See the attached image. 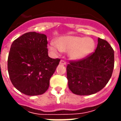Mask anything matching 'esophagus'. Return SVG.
<instances>
[{"label": "esophagus", "mask_w": 121, "mask_h": 121, "mask_svg": "<svg viewBox=\"0 0 121 121\" xmlns=\"http://www.w3.org/2000/svg\"><path fill=\"white\" fill-rule=\"evenodd\" d=\"M60 63L61 65H65L66 64H67V63L65 62V61L63 60H61L60 61Z\"/></svg>", "instance_id": "esophagus-1"}]
</instances>
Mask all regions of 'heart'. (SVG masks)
<instances>
[{"label":"heart","mask_w":121,"mask_h":121,"mask_svg":"<svg viewBox=\"0 0 121 121\" xmlns=\"http://www.w3.org/2000/svg\"><path fill=\"white\" fill-rule=\"evenodd\" d=\"M95 43L90 37L67 36L59 38L57 43L51 42L48 45L50 51L58 54L61 51H68L69 58L78 60L87 57L94 51Z\"/></svg>","instance_id":"obj_1"}]
</instances>
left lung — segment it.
I'll list each match as a JSON object with an SVG mask.
<instances>
[{"mask_svg": "<svg viewBox=\"0 0 121 121\" xmlns=\"http://www.w3.org/2000/svg\"><path fill=\"white\" fill-rule=\"evenodd\" d=\"M114 68V51L106 40L98 38L94 52L67 66L69 88L79 95L94 94L106 86Z\"/></svg>", "mask_w": 121, "mask_h": 121, "instance_id": "left-lung-1", "label": "left lung"}]
</instances>
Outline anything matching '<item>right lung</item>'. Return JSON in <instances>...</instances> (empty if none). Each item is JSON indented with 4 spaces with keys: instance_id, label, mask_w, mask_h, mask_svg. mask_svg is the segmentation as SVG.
Returning <instances> with one entry per match:
<instances>
[{
    "instance_id": "obj_1",
    "label": "right lung",
    "mask_w": 121,
    "mask_h": 121,
    "mask_svg": "<svg viewBox=\"0 0 121 121\" xmlns=\"http://www.w3.org/2000/svg\"><path fill=\"white\" fill-rule=\"evenodd\" d=\"M45 35L29 32L13 41L8 58V70L11 83L27 95L43 94L60 59L48 56Z\"/></svg>"
}]
</instances>
